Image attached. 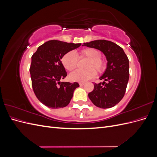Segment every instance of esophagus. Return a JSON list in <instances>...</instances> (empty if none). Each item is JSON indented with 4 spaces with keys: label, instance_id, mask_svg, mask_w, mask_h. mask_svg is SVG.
Wrapping results in <instances>:
<instances>
[{
    "label": "esophagus",
    "instance_id": "1",
    "mask_svg": "<svg viewBox=\"0 0 157 157\" xmlns=\"http://www.w3.org/2000/svg\"><path fill=\"white\" fill-rule=\"evenodd\" d=\"M84 82H80V83H79V85H80V86H83V85H84Z\"/></svg>",
    "mask_w": 157,
    "mask_h": 157
}]
</instances>
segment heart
<instances>
[{
	"label": "heart",
	"instance_id": "obj_1",
	"mask_svg": "<svg viewBox=\"0 0 157 157\" xmlns=\"http://www.w3.org/2000/svg\"><path fill=\"white\" fill-rule=\"evenodd\" d=\"M78 57L89 59L86 67L87 69H77L69 75V79L73 82H84L92 78L96 75V69L98 73H102L106 68L105 61L101 58V52L93 48H87L80 50ZM61 63L69 71L74 70L77 66L78 58L74 52L69 51L65 53L61 58Z\"/></svg>",
	"mask_w": 157,
	"mask_h": 157
}]
</instances>
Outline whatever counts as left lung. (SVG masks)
Listing matches in <instances>:
<instances>
[{
  "instance_id": "8db88e82",
  "label": "left lung",
  "mask_w": 157,
  "mask_h": 157,
  "mask_svg": "<svg viewBox=\"0 0 157 157\" xmlns=\"http://www.w3.org/2000/svg\"><path fill=\"white\" fill-rule=\"evenodd\" d=\"M82 46L100 50L105 56L107 68L99 84L88 97L95 105L102 109L113 107L124 97L129 80V60L121 46L105 40H97L84 43ZM106 81L107 82L105 83Z\"/></svg>"
}]
</instances>
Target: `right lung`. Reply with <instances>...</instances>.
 Masks as SVG:
<instances>
[{
	"mask_svg": "<svg viewBox=\"0 0 157 157\" xmlns=\"http://www.w3.org/2000/svg\"><path fill=\"white\" fill-rule=\"evenodd\" d=\"M80 45L52 40L40 46L32 56L29 69L32 87L38 99L44 105L52 109L68 105L79 84L60 82L67 76L61 59L65 53Z\"/></svg>",
	"mask_w": 157,
	"mask_h": 157,
	"instance_id": "1",
	"label": "right lung"
}]
</instances>
